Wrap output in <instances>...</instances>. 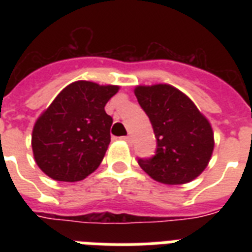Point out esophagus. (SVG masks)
<instances>
[{"mask_svg": "<svg viewBox=\"0 0 252 252\" xmlns=\"http://www.w3.org/2000/svg\"><path fill=\"white\" fill-rule=\"evenodd\" d=\"M123 140L128 142V144H130V142H132V137H130V136H124V137H123Z\"/></svg>", "mask_w": 252, "mask_h": 252, "instance_id": "obj_1", "label": "esophagus"}]
</instances>
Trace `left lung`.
<instances>
[{
	"mask_svg": "<svg viewBox=\"0 0 252 252\" xmlns=\"http://www.w3.org/2000/svg\"><path fill=\"white\" fill-rule=\"evenodd\" d=\"M134 94L157 138L156 154L138 158V165L161 183L195 179L207 167L215 146L209 122L187 95L170 85L137 86Z\"/></svg>",
	"mask_w": 252,
	"mask_h": 252,
	"instance_id": "1",
	"label": "left lung"
}]
</instances>
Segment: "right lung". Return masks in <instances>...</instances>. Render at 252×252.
<instances>
[{
	"label": "right lung",
	"instance_id": "add662e5",
	"mask_svg": "<svg viewBox=\"0 0 252 252\" xmlns=\"http://www.w3.org/2000/svg\"><path fill=\"white\" fill-rule=\"evenodd\" d=\"M119 86L77 81L57 95L35 123L32 150L49 178L78 182L100 165L111 141L112 118L104 106Z\"/></svg>",
	"mask_w": 252,
	"mask_h": 252
}]
</instances>
